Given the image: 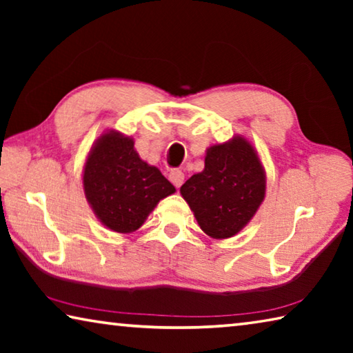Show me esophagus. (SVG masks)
<instances>
[{"instance_id":"1","label":"esophagus","mask_w":353,"mask_h":353,"mask_svg":"<svg viewBox=\"0 0 353 353\" xmlns=\"http://www.w3.org/2000/svg\"><path fill=\"white\" fill-rule=\"evenodd\" d=\"M183 179H185V174L181 171V170H171L170 172V181L172 182V185L174 187H181V185L183 183Z\"/></svg>"}]
</instances>
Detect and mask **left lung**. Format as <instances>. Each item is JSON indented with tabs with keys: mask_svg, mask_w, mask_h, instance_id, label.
I'll return each instance as SVG.
<instances>
[{
	"mask_svg": "<svg viewBox=\"0 0 353 353\" xmlns=\"http://www.w3.org/2000/svg\"><path fill=\"white\" fill-rule=\"evenodd\" d=\"M265 171L241 137L207 151L205 168L181 187L201 229L212 238L238 234L265 198Z\"/></svg>",
	"mask_w": 353,
	"mask_h": 353,
	"instance_id": "8db88e82",
	"label": "left lung"
}]
</instances>
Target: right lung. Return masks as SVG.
I'll use <instances>...</instances> for the list:
<instances>
[{
  "label": "right lung",
  "mask_w": 353,
  "mask_h": 353,
  "mask_svg": "<svg viewBox=\"0 0 353 353\" xmlns=\"http://www.w3.org/2000/svg\"><path fill=\"white\" fill-rule=\"evenodd\" d=\"M83 190L101 223L119 234L139 229L159 201L176 191L162 172L139 157L132 139L118 132L103 135L93 146Z\"/></svg>",
  "instance_id": "add662e5"
}]
</instances>
